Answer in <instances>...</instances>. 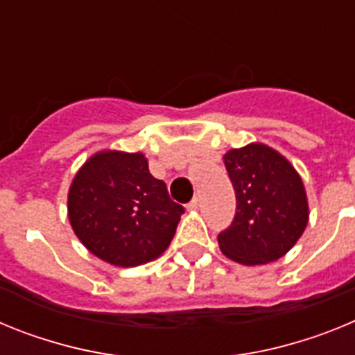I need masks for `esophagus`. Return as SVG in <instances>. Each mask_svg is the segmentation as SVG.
Returning <instances> with one entry per match:
<instances>
[{
  "label": "esophagus",
  "mask_w": 355,
  "mask_h": 355,
  "mask_svg": "<svg viewBox=\"0 0 355 355\" xmlns=\"http://www.w3.org/2000/svg\"><path fill=\"white\" fill-rule=\"evenodd\" d=\"M197 208H199V199H197V197H193V199L188 202V209H197Z\"/></svg>",
  "instance_id": "obj_1"
}]
</instances>
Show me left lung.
Here are the masks:
<instances>
[{
	"mask_svg": "<svg viewBox=\"0 0 355 355\" xmlns=\"http://www.w3.org/2000/svg\"><path fill=\"white\" fill-rule=\"evenodd\" d=\"M224 163L236 193V213L233 224L218 234L220 250L250 266L283 258L309 218L299 172L265 144L227 150Z\"/></svg>",
	"mask_w": 355,
	"mask_h": 355,
	"instance_id": "8db88e82",
	"label": "left lung"
}]
</instances>
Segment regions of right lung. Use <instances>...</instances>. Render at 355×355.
I'll return each instance as SVG.
<instances>
[{"label":"right lung","instance_id":"obj_1","mask_svg":"<svg viewBox=\"0 0 355 355\" xmlns=\"http://www.w3.org/2000/svg\"><path fill=\"white\" fill-rule=\"evenodd\" d=\"M67 211L72 231L94 256L139 266L165 252L184 209L150 175L142 153L99 150L74 175Z\"/></svg>","mask_w":355,"mask_h":355}]
</instances>
